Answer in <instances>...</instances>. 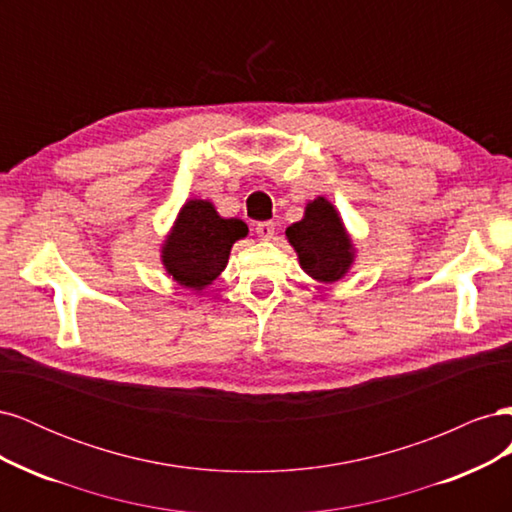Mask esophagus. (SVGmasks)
<instances>
[{
  "mask_svg": "<svg viewBox=\"0 0 512 512\" xmlns=\"http://www.w3.org/2000/svg\"><path fill=\"white\" fill-rule=\"evenodd\" d=\"M256 235L265 241H271L275 235V224L273 222H258L256 224Z\"/></svg>",
  "mask_w": 512,
  "mask_h": 512,
  "instance_id": "34e87169",
  "label": "esophagus"
}]
</instances>
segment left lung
I'll return each instance as SVG.
<instances>
[{
    "instance_id": "left-lung-1",
    "label": "left lung",
    "mask_w": 512,
    "mask_h": 512,
    "mask_svg": "<svg viewBox=\"0 0 512 512\" xmlns=\"http://www.w3.org/2000/svg\"><path fill=\"white\" fill-rule=\"evenodd\" d=\"M286 239L297 252L301 269L320 284L339 282L354 265L356 247L327 196L309 200L303 218L286 228Z\"/></svg>"
}]
</instances>
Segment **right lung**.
<instances>
[{
    "instance_id": "add662e5",
    "label": "right lung",
    "mask_w": 512,
    "mask_h": 512,
    "mask_svg": "<svg viewBox=\"0 0 512 512\" xmlns=\"http://www.w3.org/2000/svg\"><path fill=\"white\" fill-rule=\"evenodd\" d=\"M247 224L222 218L211 200L190 198L179 209L160 250L164 271L179 286L203 292L228 265L232 245L247 237Z\"/></svg>"
}]
</instances>
